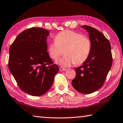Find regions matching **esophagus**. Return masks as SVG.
Segmentation results:
<instances>
[{
  "mask_svg": "<svg viewBox=\"0 0 123 123\" xmlns=\"http://www.w3.org/2000/svg\"><path fill=\"white\" fill-rule=\"evenodd\" d=\"M59 70H60V72H62V71H65V70H66L67 69H64V68H62V67H60Z\"/></svg>",
  "mask_w": 123,
  "mask_h": 123,
  "instance_id": "1",
  "label": "esophagus"
}]
</instances>
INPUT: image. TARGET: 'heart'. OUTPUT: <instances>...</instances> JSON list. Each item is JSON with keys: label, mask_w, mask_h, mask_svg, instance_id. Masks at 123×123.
<instances>
[{"label": "heart", "mask_w": 123, "mask_h": 123, "mask_svg": "<svg viewBox=\"0 0 123 123\" xmlns=\"http://www.w3.org/2000/svg\"><path fill=\"white\" fill-rule=\"evenodd\" d=\"M92 44L88 37L72 30H65L56 36L55 41L48 47L49 56L57 61L63 54L65 55L57 62L63 67H69L86 61L91 54Z\"/></svg>", "instance_id": "b5f03b06"}]
</instances>
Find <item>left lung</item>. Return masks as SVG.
Segmentation results:
<instances>
[{
  "label": "left lung",
  "mask_w": 123,
  "mask_h": 123,
  "mask_svg": "<svg viewBox=\"0 0 123 123\" xmlns=\"http://www.w3.org/2000/svg\"><path fill=\"white\" fill-rule=\"evenodd\" d=\"M89 34L92 49L87 60L75 69L72 86L83 94H90L103 86L112 64L111 47L105 36L93 27L82 25Z\"/></svg>",
  "instance_id": "1"
}]
</instances>
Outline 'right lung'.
<instances>
[{
    "instance_id": "1",
    "label": "right lung",
    "mask_w": 123,
    "mask_h": 123,
    "mask_svg": "<svg viewBox=\"0 0 123 123\" xmlns=\"http://www.w3.org/2000/svg\"><path fill=\"white\" fill-rule=\"evenodd\" d=\"M49 35L45 29H28L20 33L10 47V71L19 88L32 96L44 94L59 70L47 51Z\"/></svg>"
}]
</instances>
